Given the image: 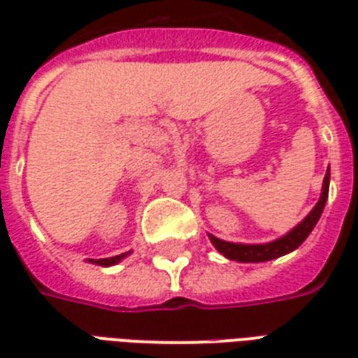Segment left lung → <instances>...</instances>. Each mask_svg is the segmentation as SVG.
Instances as JSON below:
<instances>
[{
    "mask_svg": "<svg viewBox=\"0 0 358 358\" xmlns=\"http://www.w3.org/2000/svg\"><path fill=\"white\" fill-rule=\"evenodd\" d=\"M328 189H330V166L326 171V176H324L322 184V195L320 199L315 205V209L308 213V217L293 228L292 232L280 238V240L272 241V243H263V245H243V243H230V241H222L215 238V236H209L213 245L230 261H240V263H264V261H272L276 257H282L285 253H289L293 249H297L307 240V236L313 232V228L318 222V218L322 215L324 205H326V199H328Z\"/></svg>",
    "mask_w": 358,
    "mask_h": 358,
    "instance_id": "8db88e82",
    "label": "left lung"
}]
</instances>
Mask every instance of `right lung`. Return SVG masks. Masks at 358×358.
<instances>
[{
  "label": "right lung",
  "instance_id": "right-lung-1",
  "mask_svg": "<svg viewBox=\"0 0 358 358\" xmlns=\"http://www.w3.org/2000/svg\"><path fill=\"white\" fill-rule=\"evenodd\" d=\"M126 253L122 255H117V257H109V259H90V261H94L95 264H101V266H110V264H117L120 259H124Z\"/></svg>",
  "mask_w": 358,
  "mask_h": 358
}]
</instances>
